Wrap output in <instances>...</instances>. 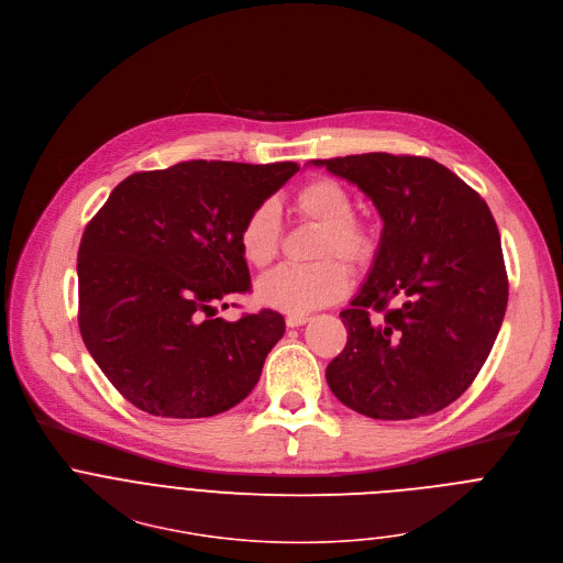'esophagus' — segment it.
Here are the masks:
<instances>
[{
    "label": "esophagus",
    "mask_w": 563,
    "mask_h": 563,
    "mask_svg": "<svg viewBox=\"0 0 563 563\" xmlns=\"http://www.w3.org/2000/svg\"><path fill=\"white\" fill-rule=\"evenodd\" d=\"M285 322H287V327H302L305 322H309V316H287L285 318Z\"/></svg>",
    "instance_id": "esophagus-1"
}]
</instances>
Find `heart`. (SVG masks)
<instances>
[{"mask_svg": "<svg viewBox=\"0 0 563 563\" xmlns=\"http://www.w3.org/2000/svg\"><path fill=\"white\" fill-rule=\"evenodd\" d=\"M294 212L300 221L322 228L316 258H327L307 267H280L256 285L263 305L289 316H305L342 300L351 287L346 267L362 272L378 256V234L366 221L353 217V197L333 178L318 176L302 183L294 195ZM283 243L280 210L274 201L254 206L239 228V252L256 269L274 263Z\"/></svg>", "mask_w": 563, "mask_h": 563, "instance_id": "b5f03b06", "label": "heart"}]
</instances>
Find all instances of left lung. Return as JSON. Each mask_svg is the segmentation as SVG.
<instances>
[{
	"mask_svg": "<svg viewBox=\"0 0 563 563\" xmlns=\"http://www.w3.org/2000/svg\"><path fill=\"white\" fill-rule=\"evenodd\" d=\"M313 163L355 183L385 221L376 263L340 313L346 344L327 366L329 389L376 420L442 411L477 378L508 305L486 201L427 156L368 152Z\"/></svg>",
	"mask_w": 563,
	"mask_h": 563,
	"instance_id": "obj_1",
	"label": "left lung"
}]
</instances>
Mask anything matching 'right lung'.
<instances>
[{
    "label": "right lung",
    "instance_id": "1",
    "mask_svg": "<svg viewBox=\"0 0 563 563\" xmlns=\"http://www.w3.org/2000/svg\"><path fill=\"white\" fill-rule=\"evenodd\" d=\"M298 163L183 161L123 178L84 230L79 331L114 389L156 418H210L256 387L285 333L278 311L217 318L252 291L247 212Z\"/></svg>",
    "mask_w": 563,
    "mask_h": 563
}]
</instances>
